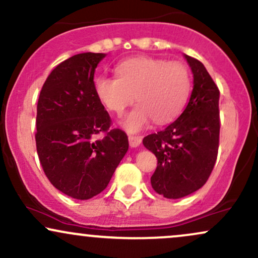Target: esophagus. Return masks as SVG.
Returning a JSON list of instances; mask_svg holds the SVG:
<instances>
[{"instance_id": "esophagus-1", "label": "esophagus", "mask_w": 258, "mask_h": 258, "mask_svg": "<svg viewBox=\"0 0 258 258\" xmlns=\"http://www.w3.org/2000/svg\"><path fill=\"white\" fill-rule=\"evenodd\" d=\"M128 142H130V146H131L132 148H137V147L141 146L142 137H141V136L130 135L128 136Z\"/></svg>"}]
</instances>
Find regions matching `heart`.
Instances as JSON below:
<instances>
[{"label": "heart", "mask_w": 258, "mask_h": 258, "mask_svg": "<svg viewBox=\"0 0 258 258\" xmlns=\"http://www.w3.org/2000/svg\"><path fill=\"white\" fill-rule=\"evenodd\" d=\"M119 78L102 75L94 80V91L109 111L121 115L136 100L139 104L122 121L131 132L144 128L154 119L159 125L171 122L182 112L189 92L190 75L180 61L137 57L116 67Z\"/></svg>", "instance_id": "b5f03b06"}]
</instances>
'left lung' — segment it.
<instances>
[{"label":"left lung","instance_id":"left-lung-1","mask_svg":"<svg viewBox=\"0 0 258 258\" xmlns=\"http://www.w3.org/2000/svg\"><path fill=\"white\" fill-rule=\"evenodd\" d=\"M194 86L184 111L166 128L143 139L158 166L150 182L156 193L179 199L200 189L216 164L220 144V90L201 61L185 55Z\"/></svg>","mask_w":258,"mask_h":258}]
</instances>
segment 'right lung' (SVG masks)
I'll list each match as a JSON object with an SVG mask.
<instances>
[{"mask_svg": "<svg viewBox=\"0 0 258 258\" xmlns=\"http://www.w3.org/2000/svg\"><path fill=\"white\" fill-rule=\"evenodd\" d=\"M105 54L80 53L52 70L40 92L36 149L43 172L58 190L87 200L108 186L128 149L122 130L94 91V72Z\"/></svg>", "mask_w": 258, "mask_h": 258, "instance_id": "1", "label": "right lung"}]
</instances>
